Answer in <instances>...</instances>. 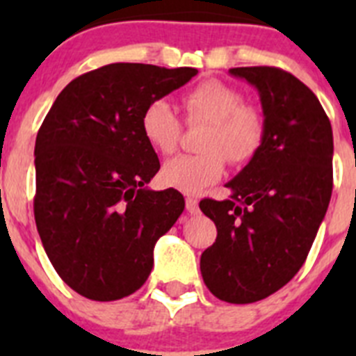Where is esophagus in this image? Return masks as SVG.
Listing matches in <instances>:
<instances>
[{
    "label": "esophagus",
    "mask_w": 356,
    "mask_h": 356,
    "mask_svg": "<svg viewBox=\"0 0 356 356\" xmlns=\"http://www.w3.org/2000/svg\"><path fill=\"white\" fill-rule=\"evenodd\" d=\"M185 207H187V212L196 213L197 212V200L194 196L185 197Z\"/></svg>",
    "instance_id": "1"
}]
</instances>
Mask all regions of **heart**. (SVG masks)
I'll return each mask as SVG.
<instances>
[{
  "mask_svg": "<svg viewBox=\"0 0 356 356\" xmlns=\"http://www.w3.org/2000/svg\"><path fill=\"white\" fill-rule=\"evenodd\" d=\"M187 122H209L201 140L200 155H178L163 163L160 180L168 187L184 193H200L201 188L221 180L225 163L241 165L257 156L266 140V121L253 106L244 105L237 89L219 80L196 85L181 97ZM140 130L151 147L169 155L178 146L181 122L172 106L163 99L153 102L144 110Z\"/></svg>",
  "mask_w": 356,
  "mask_h": 356,
  "instance_id": "b5f03b06",
  "label": "heart"
}]
</instances>
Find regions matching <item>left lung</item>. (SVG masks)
Returning a JSON list of instances; mask_svg holds the SVG:
<instances>
[{
    "label": "left lung",
    "mask_w": 356,
    "mask_h": 356,
    "mask_svg": "<svg viewBox=\"0 0 356 356\" xmlns=\"http://www.w3.org/2000/svg\"><path fill=\"white\" fill-rule=\"evenodd\" d=\"M260 94L262 149L226 187L228 200L200 201L217 237L201 254L203 282L216 298L244 305L287 285L301 269L333 188V134L316 94L269 65L234 67Z\"/></svg>",
    "instance_id": "obj_1"
}]
</instances>
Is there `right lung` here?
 I'll return each mask as SVG.
<instances>
[{
  "label": "right lung",
  "instance_id": "right-lung-1",
  "mask_svg": "<svg viewBox=\"0 0 356 356\" xmlns=\"http://www.w3.org/2000/svg\"><path fill=\"white\" fill-rule=\"evenodd\" d=\"M194 67L108 64L58 94L35 140L37 229L49 262L83 298L114 301L144 285L153 248L184 212L178 191H149L159 172L144 110Z\"/></svg>",
  "mask_w": 356,
  "mask_h": 356
}]
</instances>
